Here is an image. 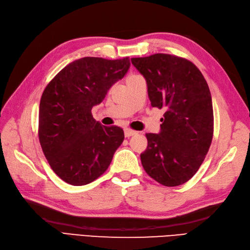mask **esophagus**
<instances>
[{"mask_svg":"<svg viewBox=\"0 0 250 250\" xmlns=\"http://www.w3.org/2000/svg\"><path fill=\"white\" fill-rule=\"evenodd\" d=\"M135 134H136V131H133V130L128 129V128L125 129V137L133 136V135H135Z\"/></svg>","mask_w":250,"mask_h":250,"instance_id":"1","label":"esophagus"}]
</instances>
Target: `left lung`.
<instances>
[{
  "mask_svg": "<svg viewBox=\"0 0 250 250\" xmlns=\"http://www.w3.org/2000/svg\"><path fill=\"white\" fill-rule=\"evenodd\" d=\"M144 76L152 107L166 108L160 132L147 133L142 166L167 187L183 185L198 172L214 132L211 95L192 62L166 54L132 58Z\"/></svg>",
  "mask_w": 250,
  "mask_h": 250,
  "instance_id": "1",
  "label": "left lung"
}]
</instances>
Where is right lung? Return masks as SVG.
I'll use <instances>...</instances> for the list:
<instances>
[{
	"label": "right lung",
	"instance_id": "add662e5",
	"mask_svg": "<svg viewBox=\"0 0 250 250\" xmlns=\"http://www.w3.org/2000/svg\"><path fill=\"white\" fill-rule=\"evenodd\" d=\"M130 65L129 58L84 57L62 68L45 88L40 103V143L51 168L65 183L93 182L108 168L124 142V130L102 125L91 109Z\"/></svg>",
	"mask_w": 250,
	"mask_h": 250
}]
</instances>
